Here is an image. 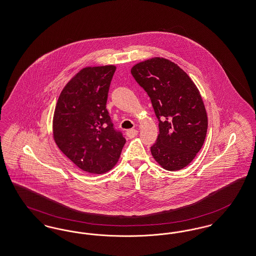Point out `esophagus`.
I'll use <instances>...</instances> for the list:
<instances>
[{
  "label": "esophagus",
  "mask_w": 256,
  "mask_h": 256,
  "mask_svg": "<svg viewBox=\"0 0 256 256\" xmlns=\"http://www.w3.org/2000/svg\"><path fill=\"white\" fill-rule=\"evenodd\" d=\"M126 136L130 139H132V138H134L135 136L138 135V130H126Z\"/></svg>",
  "instance_id": "obj_1"
}]
</instances>
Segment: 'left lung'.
I'll return each instance as SVG.
<instances>
[{"label":"left lung","instance_id":"left-lung-1","mask_svg":"<svg viewBox=\"0 0 256 256\" xmlns=\"http://www.w3.org/2000/svg\"><path fill=\"white\" fill-rule=\"evenodd\" d=\"M132 74L150 98L159 121V135L150 148L163 168H184L201 150L208 116L194 81L174 62L154 57L133 66Z\"/></svg>","mask_w":256,"mask_h":256}]
</instances>
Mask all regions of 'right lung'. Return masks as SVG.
<instances>
[{
	"label": "right lung",
	"mask_w": 256,
	"mask_h": 256,
	"mask_svg": "<svg viewBox=\"0 0 256 256\" xmlns=\"http://www.w3.org/2000/svg\"><path fill=\"white\" fill-rule=\"evenodd\" d=\"M116 66H88L66 84L53 115V138L84 172L102 174L117 164L126 139L106 108Z\"/></svg>",
	"instance_id": "obj_1"
}]
</instances>
